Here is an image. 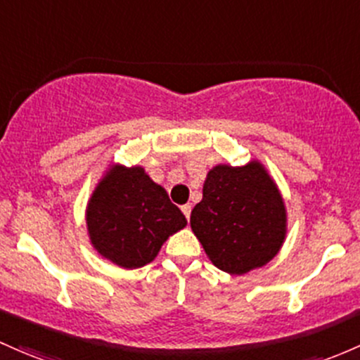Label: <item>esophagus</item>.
I'll return each mask as SVG.
<instances>
[{"label":"esophagus","mask_w":360,"mask_h":360,"mask_svg":"<svg viewBox=\"0 0 360 360\" xmlns=\"http://www.w3.org/2000/svg\"><path fill=\"white\" fill-rule=\"evenodd\" d=\"M181 210H183L184 217H186V219L189 220V217H191V203H188V205H183V207H181Z\"/></svg>","instance_id":"esophagus-1"}]
</instances>
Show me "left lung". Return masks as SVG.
I'll use <instances>...</instances> for the list:
<instances>
[{
	"mask_svg": "<svg viewBox=\"0 0 360 360\" xmlns=\"http://www.w3.org/2000/svg\"><path fill=\"white\" fill-rule=\"evenodd\" d=\"M193 232L210 262L243 275L275 258L287 232V210L275 181L258 160L219 164L207 174L203 198L191 212Z\"/></svg>",
	"mask_w": 360,
	"mask_h": 360,
	"instance_id": "8db88e82",
	"label": "left lung"
}]
</instances>
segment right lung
<instances>
[{"label": "right lung", "mask_w": 360, "mask_h": 360, "mask_svg": "<svg viewBox=\"0 0 360 360\" xmlns=\"http://www.w3.org/2000/svg\"><path fill=\"white\" fill-rule=\"evenodd\" d=\"M186 224L167 191L140 165H110L86 205L92 246L105 259L128 270L153 262L169 236Z\"/></svg>", "instance_id": "1"}]
</instances>
